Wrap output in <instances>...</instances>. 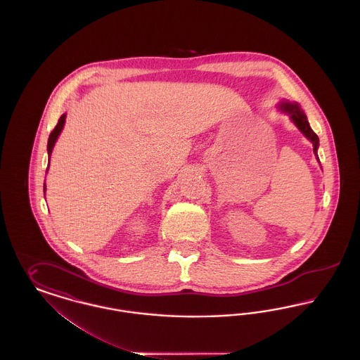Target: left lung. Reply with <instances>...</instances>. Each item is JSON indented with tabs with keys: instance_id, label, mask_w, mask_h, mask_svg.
Returning <instances> with one entry per match:
<instances>
[{
	"instance_id": "obj_1",
	"label": "left lung",
	"mask_w": 360,
	"mask_h": 360,
	"mask_svg": "<svg viewBox=\"0 0 360 360\" xmlns=\"http://www.w3.org/2000/svg\"><path fill=\"white\" fill-rule=\"evenodd\" d=\"M279 109L285 113H288L290 116L291 121L295 124V127L308 137L309 140L313 144V153L316 155L317 160H319V155H317V150H319V136L313 132V129L309 125L308 119L305 116V113L302 112V109L300 108V105L297 103H289V101H282L279 103Z\"/></svg>"
}]
</instances>
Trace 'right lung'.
<instances>
[{
    "label": "right lung",
    "instance_id": "1",
    "mask_svg": "<svg viewBox=\"0 0 360 360\" xmlns=\"http://www.w3.org/2000/svg\"><path fill=\"white\" fill-rule=\"evenodd\" d=\"M65 121H66V113L60 116V119L58 120L56 127L53 128V131H52L51 134H50V137H49V144H47V151H49V166H50V158H51L52 148H53V146H55V141L58 140V136L60 135V132H62V129H63ZM47 172H49V169H47ZM44 193H46V184H44Z\"/></svg>",
    "mask_w": 360,
    "mask_h": 360
}]
</instances>
